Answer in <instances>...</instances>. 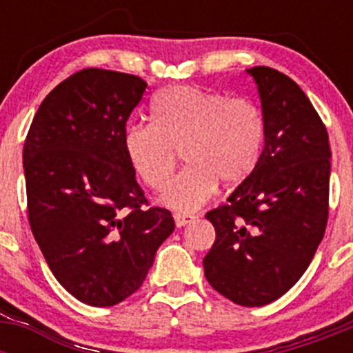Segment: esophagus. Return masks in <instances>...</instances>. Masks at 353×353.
Listing matches in <instances>:
<instances>
[{"label":"esophagus","instance_id":"esophagus-1","mask_svg":"<svg viewBox=\"0 0 353 353\" xmlns=\"http://www.w3.org/2000/svg\"><path fill=\"white\" fill-rule=\"evenodd\" d=\"M173 217H174V223H176V226H179V228L185 226V224H189V223H191V221L196 219V215L182 214V212H174Z\"/></svg>","mask_w":353,"mask_h":353}]
</instances>
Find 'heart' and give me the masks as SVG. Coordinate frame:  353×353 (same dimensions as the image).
Instances as JSON below:
<instances>
[{
    "label": "heart",
    "instance_id": "b5f03b06",
    "mask_svg": "<svg viewBox=\"0 0 353 353\" xmlns=\"http://www.w3.org/2000/svg\"><path fill=\"white\" fill-rule=\"evenodd\" d=\"M152 117L154 121L127 127L123 148L130 166L154 191L166 189L183 152L190 166L164 194L176 210L201 207L217 182H244L263 154V113L248 99L180 84L154 97Z\"/></svg>",
    "mask_w": 353,
    "mask_h": 353
}]
</instances>
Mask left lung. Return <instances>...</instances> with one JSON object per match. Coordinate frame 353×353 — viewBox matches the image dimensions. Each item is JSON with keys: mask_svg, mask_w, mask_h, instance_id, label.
Wrapping results in <instances>:
<instances>
[{"mask_svg": "<svg viewBox=\"0 0 353 353\" xmlns=\"http://www.w3.org/2000/svg\"><path fill=\"white\" fill-rule=\"evenodd\" d=\"M249 74L263 108L256 170L207 212L215 242L203 260L215 292L245 307L283 297L310 267L329 219L330 148L322 118L299 84L270 67Z\"/></svg>", "mask_w": 353, "mask_h": 353, "instance_id": "8db88e82", "label": "left lung"}]
</instances>
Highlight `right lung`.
<instances>
[{
	"label": "right lung",
	"mask_w": 353,
	"mask_h": 353,
	"mask_svg": "<svg viewBox=\"0 0 353 353\" xmlns=\"http://www.w3.org/2000/svg\"><path fill=\"white\" fill-rule=\"evenodd\" d=\"M146 86L132 74L83 68L43 99L24 141L31 233L58 283L97 307L139 290L174 230L171 212L145 198L123 148Z\"/></svg>",
	"instance_id": "1"
}]
</instances>
